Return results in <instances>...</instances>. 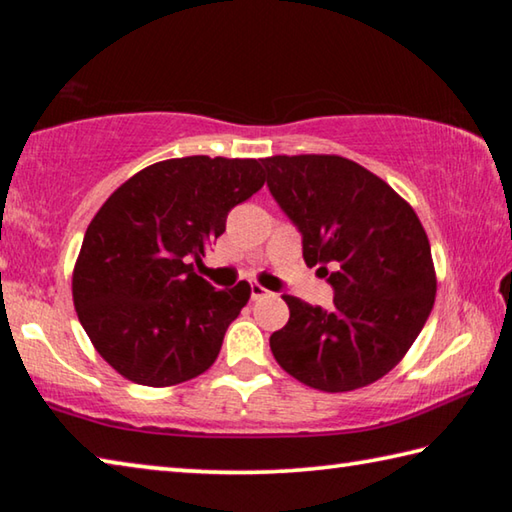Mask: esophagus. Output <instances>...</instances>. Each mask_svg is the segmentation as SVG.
<instances>
[{"label": "esophagus", "mask_w": 512, "mask_h": 512, "mask_svg": "<svg viewBox=\"0 0 512 512\" xmlns=\"http://www.w3.org/2000/svg\"><path fill=\"white\" fill-rule=\"evenodd\" d=\"M268 296H271V291H266L262 284H257V282L250 284V298L262 300V298H268Z\"/></svg>", "instance_id": "esophagus-1"}]
</instances>
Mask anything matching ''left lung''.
<instances>
[{
	"label": "left lung",
	"instance_id": "1",
	"mask_svg": "<svg viewBox=\"0 0 512 512\" xmlns=\"http://www.w3.org/2000/svg\"><path fill=\"white\" fill-rule=\"evenodd\" d=\"M277 205L302 232L307 266L334 287V307L296 296L271 334L275 361L305 386L348 393L391 372L436 300V268L418 214L375 173L341 155L262 160Z\"/></svg>",
	"mask_w": 512,
	"mask_h": 512
}]
</instances>
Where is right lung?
<instances>
[{
  "label": "right lung",
  "instance_id": "1",
  "mask_svg": "<svg viewBox=\"0 0 512 512\" xmlns=\"http://www.w3.org/2000/svg\"><path fill=\"white\" fill-rule=\"evenodd\" d=\"M253 158L155 162L110 194L85 230L72 296L85 334L121 377L164 388L219 357L250 284L216 291L196 273L232 207L264 185Z\"/></svg>",
  "mask_w": 512,
  "mask_h": 512
}]
</instances>
